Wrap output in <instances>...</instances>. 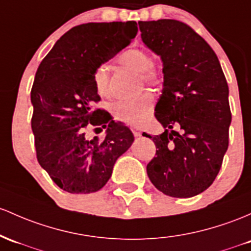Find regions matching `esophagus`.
I'll list each match as a JSON object with an SVG mask.
<instances>
[{"label": "esophagus", "mask_w": 251, "mask_h": 251, "mask_svg": "<svg viewBox=\"0 0 251 251\" xmlns=\"http://www.w3.org/2000/svg\"><path fill=\"white\" fill-rule=\"evenodd\" d=\"M132 133H133L134 137H140V136H142V131L138 130V128H137V127L132 128Z\"/></svg>", "instance_id": "1"}]
</instances>
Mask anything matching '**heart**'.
Segmentation results:
<instances>
[{
    "mask_svg": "<svg viewBox=\"0 0 251 251\" xmlns=\"http://www.w3.org/2000/svg\"><path fill=\"white\" fill-rule=\"evenodd\" d=\"M118 63L131 69L140 75L144 83L155 85L158 82V73L151 62L150 56L144 50L138 48L126 49L118 56ZM93 83L98 94L102 98L111 96V75L107 64H99L93 71ZM153 108V96L150 93H143L131 100L120 101L112 107V114L117 121L125 125L140 127L147 124Z\"/></svg>",
    "mask_w": 251,
    "mask_h": 251,
    "instance_id": "heart-1",
    "label": "heart"
}]
</instances>
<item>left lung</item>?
<instances>
[{
	"label": "left lung",
	"instance_id": "left-lung-1",
	"mask_svg": "<svg viewBox=\"0 0 251 251\" xmlns=\"http://www.w3.org/2000/svg\"><path fill=\"white\" fill-rule=\"evenodd\" d=\"M138 24L143 43L161 56L164 74L155 115L166 130L149 136L157 150L148 176L166 195L194 197L213 183L228 147L226 78L211 46L187 24Z\"/></svg>",
	"mask_w": 251,
	"mask_h": 251
}]
</instances>
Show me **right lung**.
I'll use <instances>...</instances> for the list:
<instances>
[{"label":"right lung","instance_id":"obj_1","mask_svg":"<svg viewBox=\"0 0 251 251\" xmlns=\"http://www.w3.org/2000/svg\"><path fill=\"white\" fill-rule=\"evenodd\" d=\"M137 23L83 24L68 31L41 60L31 90L37 159L63 191L101 189L113 166L133 142L127 126L111 120L93 83V71L130 44ZM107 128L103 140L86 132Z\"/></svg>","mask_w":251,"mask_h":251}]
</instances>
